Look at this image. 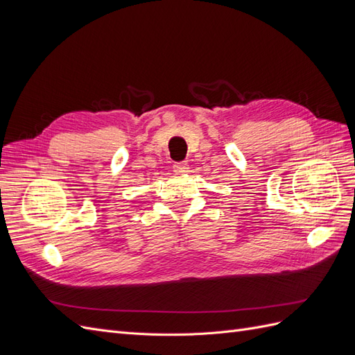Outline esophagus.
<instances>
[{
  "instance_id": "1",
  "label": "esophagus",
  "mask_w": 355,
  "mask_h": 355,
  "mask_svg": "<svg viewBox=\"0 0 355 355\" xmlns=\"http://www.w3.org/2000/svg\"><path fill=\"white\" fill-rule=\"evenodd\" d=\"M188 163L187 161H180V163H175L173 164V171L175 173H185V171H188Z\"/></svg>"
}]
</instances>
